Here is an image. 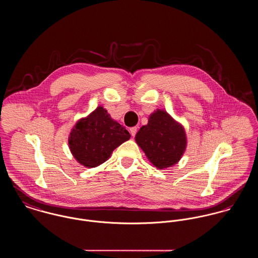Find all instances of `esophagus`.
<instances>
[{"instance_id":"esophagus-1","label":"esophagus","mask_w":258,"mask_h":258,"mask_svg":"<svg viewBox=\"0 0 258 258\" xmlns=\"http://www.w3.org/2000/svg\"><path fill=\"white\" fill-rule=\"evenodd\" d=\"M136 133H137V127H131L130 128V134L132 135V137H135Z\"/></svg>"}]
</instances>
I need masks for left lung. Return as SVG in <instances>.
Returning a JSON list of instances; mask_svg holds the SVG:
<instances>
[{
    "label": "left lung",
    "instance_id": "obj_1",
    "mask_svg": "<svg viewBox=\"0 0 258 258\" xmlns=\"http://www.w3.org/2000/svg\"><path fill=\"white\" fill-rule=\"evenodd\" d=\"M136 142L158 168L176 164L186 147L183 127L163 110L150 116L148 124L136 134Z\"/></svg>",
    "mask_w": 258,
    "mask_h": 258
}]
</instances>
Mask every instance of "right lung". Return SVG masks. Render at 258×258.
<instances>
[{
    "label": "right lung",
    "mask_w": 258,
    "mask_h": 258,
    "mask_svg": "<svg viewBox=\"0 0 258 258\" xmlns=\"http://www.w3.org/2000/svg\"><path fill=\"white\" fill-rule=\"evenodd\" d=\"M130 137V133L99 106L78 121L71 132L69 146L80 164L95 167L106 162L118 146Z\"/></svg>",
    "instance_id": "1"
}]
</instances>
